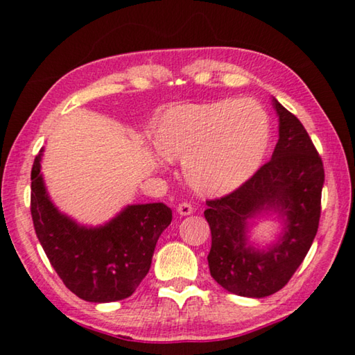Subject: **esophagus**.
<instances>
[{
    "label": "esophagus",
    "instance_id": "esophagus-1",
    "mask_svg": "<svg viewBox=\"0 0 355 355\" xmlns=\"http://www.w3.org/2000/svg\"><path fill=\"white\" fill-rule=\"evenodd\" d=\"M177 211H178L180 216H189V214L194 213V208H192L191 203L183 202V203H180V205L177 207Z\"/></svg>",
    "mask_w": 355,
    "mask_h": 355
}]
</instances>
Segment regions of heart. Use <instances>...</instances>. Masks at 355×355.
Masks as SVG:
<instances>
[{
    "label": "heart",
    "instance_id": "1",
    "mask_svg": "<svg viewBox=\"0 0 355 355\" xmlns=\"http://www.w3.org/2000/svg\"><path fill=\"white\" fill-rule=\"evenodd\" d=\"M155 144L166 159L183 161L197 191L227 194L261 166L271 144V120L250 98L183 105L163 114Z\"/></svg>",
    "mask_w": 355,
    "mask_h": 355
}]
</instances>
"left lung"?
Here are the masks:
<instances>
[{"instance_id":"left-lung-1","label":"left lung","mask_w":355,"mask_h":355,"mask_svg":"<svg viewBox=\"0 0 355 355\" xmlns=\"http://www.w3.org/2000/svg\"><path fill=\"white\" fill-rule=\"evenodd\" d=\"M272 106L279 141L271 161L232 194L208 200L205 209L211 277L227 291L255 299L288 284L313 244L321 216L322 161L299 119L274 97ZM271 214L281 220V235L257 248L248 239L253 219Z\"/></svg>"}]
</instances>
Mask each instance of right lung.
Wrapping results in <instances>:
<instances>
[{
    "label": "right lung",
    "instance_id": "right-lung-1",
    "mask_svg": "<svg viewBox=\"0 0 355 355\" xmlns=\"http://www.w3.org/2000/svg\"><path fill=\"white\" fill-rule=\"evenodd\" d=\"M44 148L31 171L35 235L64 285L87 302L130 297L146 277L161 236L172 220L164 203L127 205L101 225H84L59 211L40 172Z\"/></svg>",
    "mask_w": 355,
    "mask_h": 355
}]
</instances>
